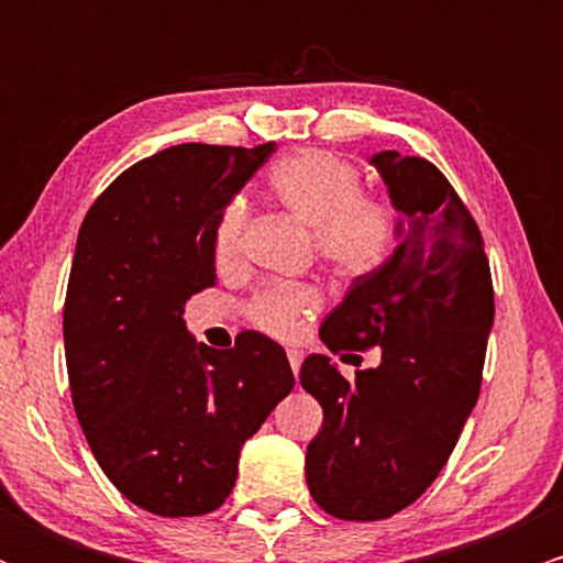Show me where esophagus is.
Returning <instances> with one entry per match:
<instances>
[{
	"mask_svg": "<svg viewBox=\"0 0 563 563\" xmlns=\"http://www.w3.org/2000/svg\"><path fill=\"white\" fill-rule=\"evenodd\" d=\"M301 360H303V354L299 352V349H290V352H288V363H290V371H294V376H296V373H299Z\"/></svg>",
	"mask_w": 563,
	"mask_h": 563,
	"instance_id": "obj_1",
	"label": "esophagus"
}]
</instances>
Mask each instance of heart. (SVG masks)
Wrapping results in <instances>:
<instances>
[{"label": "heart", "mask_w": 563, "mask_h": 563, "mask_svg": "<svg viewBox=\"0 0 563 563\" xmlns=\"http://www.w3.org/2000/svg\"><path fill=\"white\" fill-rule=\"evenodd\" d=\"M277 203L312 230L314 251L339 280H363L384 264L397 235V214L384 198L363 192V177L352 164L325 151H296L267 174ZM249 209L230 200L217 219L214 260L222 269L241 260ZM320 309L312 286H275L251 301L256 328L290 341Z\"/></svg>", "instance_id": "b5f03b06"}]
</instances>
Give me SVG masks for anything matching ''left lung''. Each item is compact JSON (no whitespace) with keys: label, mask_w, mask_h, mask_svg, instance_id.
Returning <instances> with one entry per match:
<instances>
[{"label":"left lung","mask_w":563,"mask_h":563,"mask_svg":"<svg viewBox=\"0 0 563 563\" xmlns=\"http://www.w3.org/2000/svg\"><path fill=\"white\" fill-rule=\"evenodd\" d=\"M371 164L399 211V243L352 283L320 339L331 352L378 346L380 363L346 380L331 357L309 354L299 373L325 416L307 448L309 493L346 521L389 519L437 479L479 399L495 320L482 232L448 177L397 151Z\"/></svg>","instance_id":"8db88e82"}]
</instances>
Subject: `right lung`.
<instances>
[{
	"label": "right lung",
	"mask_w": 563,
	"mask_h": 563,
	"mask_svg": "<svg viewBox=\"0 0 563 563\" xmlns=\"http://www.w3.org/2000/svg\"><path fill=\"white\" fill-rule=\"evenodd\" d=\"M273 153L275 142L166 147L106 187L76 241L63 309L76 418L115 489L166 519L228 500L245 439L294 389L264 333L211 349L183 320L217 283L219 214Z\"/></svg>",
	"instance_id": "obj_1"
}]
</instances>
